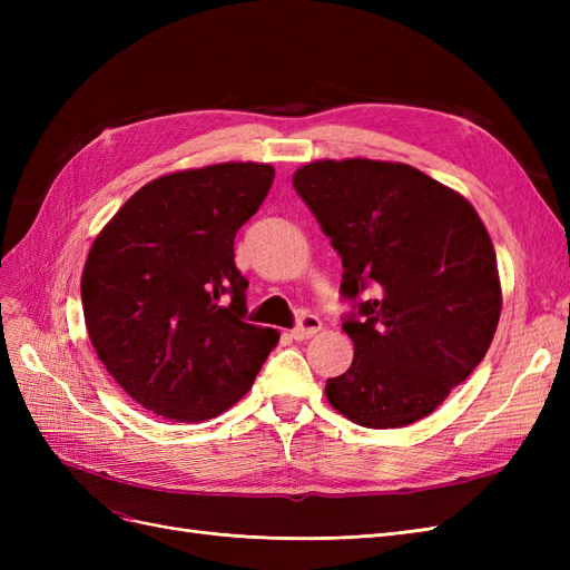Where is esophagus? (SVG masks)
Instances as JSON below:
<instances>
[{"label":"esophagus","instance_id":"esophagus-1","mask_svg":"<svg viewBox=\"0 0 570 570\" xmlns=\"http://www.w3.org/2000/svg\"><path fill=\"white\" fill-rule=\"evenodd\" d=\"M321 318L318 316H314V314H304L302 318H299V323L292 327L289 331V335L295 337V340H308V337H314L318 331H321Z\"/></svg>","mask_w":570,"mask_h":570}]
</instances>
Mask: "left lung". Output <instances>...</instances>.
Masks as SVG:
<instances>
[{"instance_id": "obj_1", "label": "left lung", "mask_w": 570, "mask_h": 570, "mask_svg": "<svg viewBox=\"0 0 570 570\" xmlns=\"http://www.w3.org/2000/svg\"><path fill=\"white\" fill-rule=\"evenodd\" d=\"M342 256V323L354 361L325 383L356 425L404 428L430 416L488 354L499 314L497 256L471 202L419 168L323 159L292 176ZM376 295L356 303L358 291Z\"/></svg>"}]
</instances>
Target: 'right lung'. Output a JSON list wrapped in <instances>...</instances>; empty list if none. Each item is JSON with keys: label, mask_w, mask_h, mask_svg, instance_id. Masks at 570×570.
Masks as SVG:
<instances>
[{"label": "right lung", "mask_w": 570, "mask_h": 570, "mask_svg": "<svg viewBox=\"0 0 570 570\" xmlns=\"http://www.w3.org/2000/svg\"><path fill=\"white\" fill-rule=\"evenodd\" d=\"M268 164L228 161L147 183L95 237L82 268L92 347L137 404L178 423L243 400L281 335L245 321L235 235L273 185Z\"/></svg>", "instance_id": "add662e5"}]
</instances>
